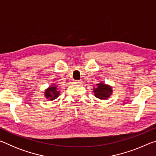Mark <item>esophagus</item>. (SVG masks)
Here are the masks:
<instances>
[{
    "instance_id": "34e87169",
    "label": "esophagus",
    "mask_w": 156,
    "mask_h": 156,
    "mask_svg": "<svg viewBox=\"0 0 156 156\" xmlns=\"http://www.w3.org/2000/svg\"><path fill=\"white\" fill-rule=\"evenodd\" d=\"M73 83H74V84H80L82 82L80 80H74Z\"/></svg>"
}]
</instances>
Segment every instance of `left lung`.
<instances>
[{
	"label": "left lung",
	"instance_id": "left-lung-1",
	"mask_svg": "<svg viewBox=\"0 0 156 156\" xmlns=\"http://www.w3.org/2000/svg\"><path fill=\"white\" fill-rule=\"evenodd\" d=\"M95 96L100 100H106L112 94V87L102 83L97 84V87L94 88Z\"/></svg>",
	"mask_w": 156,
	"mask_h": 156
}]
</instances>
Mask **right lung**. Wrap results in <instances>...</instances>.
<instances>
[{
  "instance_id": "obj_1",
  "label": "right lung",
  "mask_w": 156,
  "mask_h": 156,
  "mask_svg": "<svg viewBox=\"0 0 156 156\" xmlns=\"http://www.w3.org/2000/svg\"><path fill=\"white\" fill-rule=\"evenodd\" d=\"M60 95V91H58V88L56 84H53L51 87L47 88L44 91V96L46 98L50 100H54L57 98Z\"/></svg>"
}]
</instances>
